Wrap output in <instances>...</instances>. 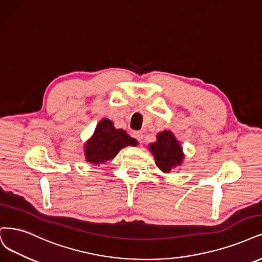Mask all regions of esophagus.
Segmentation results:
<instances>
[{
  "instance_id": "34e87169",
  "label": "esophagus",
  "mask_w": 262,
  "mask_h": 262,
  "mask_svg": "<svg viewBox=\"0 0 262 262\" xmlns=\"http://www.w3.org/2000/svg\"><path fill=\"white\" fill-rule=\"evenodd\" d=\"M133 137L139 143H142V141H143V134H142V132H134Z\"/></svg>"
}]
</instances>
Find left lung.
Listing matches in <instances>:
<instances>
[{"label":"left lung","instance_id":"obj_1","mask_svg":"<svg viewBox=\"0 0 262 262\" xmlns=\"http://www.w3.org/2000/svg\"><path fill=\"white\" fill-rule=\"evenodd\" d=\"M149 149L155 157L156 165L164 172H170V170L181 164L183 159L182 148L170 131L158 133L157 142L150 144Z\"/></svg>","mask_w":262,"mask_h":262}]
</instances>
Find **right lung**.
<instances>
[{
  "instance_id": "obj_1",
  "label": "right lung",
  "mask_w": 262,
  "mask_h": 262,
  "mask_svg": "<svg viewBox=\"0 0 262 262\" xmlns=\"http://www.w3.org/2000/svg\"><path fill=\"white\" fill-rule=\"evenodd\" d=\"M128 145H137V141L123 130L115 129L111 120L103 119L97 124L92 139L86 143L85 157L91 164H103Z\"/></svg>"
}]
</instances>
